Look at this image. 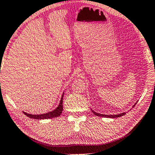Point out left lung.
<instances>
[{"mask_svg":"<svg viewBox=\"0 0 155 155\" xmlns=\"http://www.w3.org/2000/svg\"><path fill=\"white\" fill-rule=\"evenodd\" d=\"M137 103V102H135V104H134L133 107H134L135 106V104ZM93 113H94V115L97 116H100V117H110V118H116V117H121V116H123L124 115H125V112H123V113H121V114H115V115H105V114H99V113H97L96 111H93L91 109Z\"/></svg>","mask_w":155,"mask_h":155,"instance_id":"1","label":"left lung"}]
</instances>
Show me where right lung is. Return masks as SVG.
I'll return each mask as SVG.
<instances>
[{
	"mask_svg": "<svg viewBox=\"0 0 155 155\" xmlns=\"http://www.w3.org/2000/svg\"><path fill=\"white\" fill-rule=\"evenodd\" d=\"M64 93V92H63L62 96H61V98L58 106H57L55 109H54L51 111H49L48 113L41 114H28L26 112H25V111H23V113L28 117H30L31 119H36V120H44V119H51V118L58 117L61 114H62L63 109V99Z\"/></svg>",
	"mask_w": 155,
	"mask_h": 155,
	"instance_id": "1",
	"label": "right lung"
}]
</instances>
